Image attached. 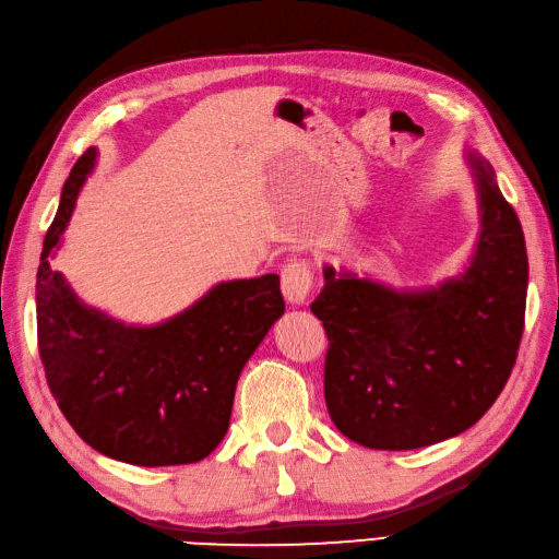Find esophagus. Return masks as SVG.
<instances>
[{"instance_id": "esophagus-1", "label": "esophagus", "mask_w": 559, "mask_h": 559, "mask_svg": "<svg viewBox=\"0 0 559 559\" xmlns=\"http://www.w3.org/2000/svg\"><path fill=\"white\" fill-rule=\"evenodd\" d=\"M313 287V265L309 260H292L282 267V292L289 304H304Z\"/></svg>"}]
</instances>
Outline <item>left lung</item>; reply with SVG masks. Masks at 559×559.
<instances>
[{
  "mask_svg": "<svg viewBox=\"0 0 559 559\" xmlns=\"http://www.w3.org/2000/svg\"><path fill=\"white\" fill-rule=\"evenodd\" d=\"M483 231L471 267L427 292H393L325 267V403L335 427L369 449L405 451L473 427L516 364L528 258L495 170L471 154Z\"/></svg>",
  "mask_w": 559,
  "mask_h": 559,
  "instance_id": "left-lung-1",
  "label": "left lung"
}]
</instances>
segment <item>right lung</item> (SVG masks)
I'll use <instances>...</instances> for the list:
<instances>
[{
	"label": "right lung",
	"mask_w": 559,
	"mask_h": 559,
	"mask_svg": "<svg viewBox=\"0 0 559 559\" xmlns=\"http://www.w3.org/2000/svg\"><path fill=\"white\" fill-rule=\"evenodd\" d=\"M96 162L64 180L36 280L38 349L50 393L91 449L132 465L198 463L229 429L243 364L284 313L277 275L222 282L170 321L122 325L88 309L50 265Z\"/></svg>",
	"instance_id": "add662e5"
}]
</instances>
